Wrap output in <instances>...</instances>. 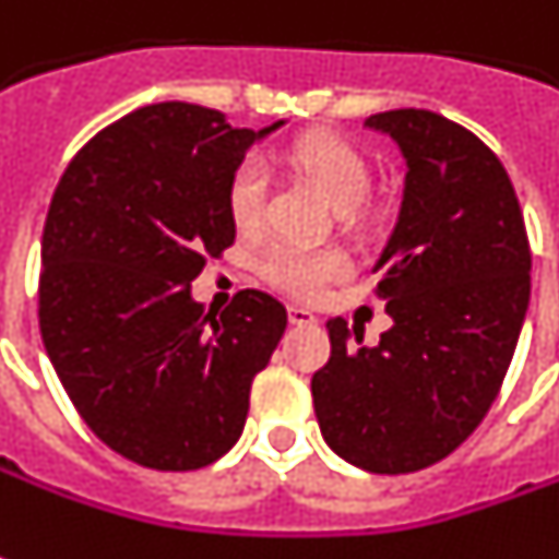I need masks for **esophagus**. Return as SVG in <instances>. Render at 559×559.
<instances>
[{
	"label": "esophagus",
	"mask_w": 559,
	"mask_h": 559,
	"mask_svg": "<svg viewBox=\"0 0 559 559\" xmlns=\"http://www.w3.org/2000/svg\"><path fill=\"white\" fill-rule=\"evenodd\" d=\"M288 323H292V325H313V323H317V317H313L310 310H305V307L288 305Z\"/></svg>",
	"instance_id": "1"
}]
</instances>
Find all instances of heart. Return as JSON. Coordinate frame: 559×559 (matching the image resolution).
<instances>
[{"label":"heart","mask_w":559,"mask_h":559,"mask_svg":"<svg viewBox=\"0 0 559 559\" xmlns=\"http://www.w3.org/2000/svg\"><path fill=\"white\" fill-rule=\"evenodd\" d=\"M292 166L305 171L310 181L323 190L338 212L359 209L372 190V166L338 134H310L301 138L292 153ZM267 202V171L261 159H242L227 181V212L239 230H254L264 218ZM258 271L264 283L286 292L292 298H317L325 286L347 276L350 258L338 246H305V242H276L261 254Z\"/></svg>","instance_id":"1"}]
</instances>
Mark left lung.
Segmentation results:
<instances>
[{
  "label": "left lung",
  "instance_id": "obj_1",
  "mask_svg": "<svg viewBox=\"0 0 559 559\" xmlns=\"http://www.w3.org/2000/svg\"><path fill=\"white\" fill-rule=\"evenodd\" d=\"M406 156L400 218L378 258L393 317L359 347L332 317V357L310 381L325 443L372 474L443 462L477 430L514 359L533 252L514 183L474 131L430 110L366 119Z\"/></svg>",
  "mask_w": 559,
  "mask_h": 559
}]
</instances>
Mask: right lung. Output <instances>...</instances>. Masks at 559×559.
<instances>
[{"mask_svg":"<svg viewBox=\"0 0 559 559\" xmlns=\"http://www.w3.org/2000/svg\"><path fill=\"white\" fill-rule=\"evenodd\" d=\"M200 104H150L70 159L48 205L39 332L82 421L150 471H197L239 440L254 376L286 307L242 288L224 310L190 298L234 246L227 181L267 131Z\"/></svg>","mask_w":559,"mask_h":559,"instance_id":"add662e5","label":"right lung"}]
</instances>
